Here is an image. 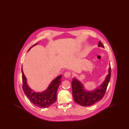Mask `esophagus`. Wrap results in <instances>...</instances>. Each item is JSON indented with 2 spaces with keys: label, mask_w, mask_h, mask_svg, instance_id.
I'll return each instance as SVG.
<instances>
[{
  "label": "esophagus",
  "mask_w": 129,
  "mask_h": 129,
  "mask_svg": "<svg viewBox=\"0 0 129 129\" xmlns=\"http://www.w3.org/2000/svg\"><path fill=\"white\" fill-rule=\"evenodd\" d=\"M71 72H65V73L64 74V76H65L66 78L69 77L70 76H71Z\"/></svg>",
  "instance_id": "esophagus-1"
}]
</instances>
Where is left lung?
Segmentation results:
<instances>
[{"instance_id":"left-lung-1","label":"left lung","mask_w":129,"mask_h":129,"mask_svg":"<svg viewBox=\"0 0 129 129\" xmlns=\"http://www.w3.org/2000/svg\"><path fill=\"white\" fill-rule=\"evenodd\" d=\"M98 47L104 48L102 43L99 41ZM110 64L108 69V74L102 84L92 91L87 90L84 85L79 80L74 77L72 81L73 96L74 101L82 106H88L95 104L104 97L109 81L110 80Z\"/></svg>"}]
</instances>
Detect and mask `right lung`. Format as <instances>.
I'll use <instances>...</instances> for the list:
<instances>
[{"mask_svg":"<svg viewBox=\"0 0 129 129\" xmlns=\"http://www.w3.org/2000/svg\"><path fill=\"white\" fill-rule=\"evenodd\" d=\"M37 44V43L32 46L28 51ZM22 68L23 67H22L23 89L25 96L31 103L39 108H46L53 104L56 100V92L61 83L62 75H58L53 80L45 90L42 92H35L28 85L27 79L24 74Z\"/></svg>","mask_w":129,"mask_h":129,"instance_id":"right-lung-1","label":"right lung"}]
</instances>
